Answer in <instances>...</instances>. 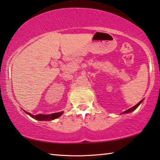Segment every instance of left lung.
I'll use <instances>...</instances> for the list:
<instances>
[{"instance_id": "1", "label": "left lung", "mask_w": 160, "mask_h": 160, "mask_svg": "<svg viewBox=\"0 0 160 160\" xmlns=\"http://www.w3.org/2000/svg\"><path fill=\"white\" fill-rule=\"evenodd\" d=\"M142 101H143V100H142V101H139V103H137V105H136V106H133V107H132V108H129V109H128V110H126V111H125L124 112H123V113H129V112H132V111H134V110H135V109H136V108H137V107L139 106V105H140V103H141Z\"/></svg>"}]
</instances>
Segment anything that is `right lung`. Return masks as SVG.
I'll return each mask as SVG.
<instances>
[{"label":"right lung","instance_id":"obj_1","mask_svg":"<svg viewBox=\"0 0 160 160\" xmlns=\"http://www.w3.org/2000/svg\"><path fill=\"white\" fill-rule=\"evenodd\" d=\"M28 115H29L31 117L34 118L35 119H37L38 121H52L54 120V119L57 118L59 116H61L62 115L63 112H58V113H52V114H48V115H44V114H38V115H32L28 112L25 111Z\"/></svg>","mask_w":160,"mask_h":160}]
</instances>
